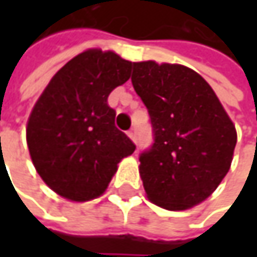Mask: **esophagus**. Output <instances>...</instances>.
<instances>
[{"label": "esophagus", "instance_id": "obj_1", "mask_svg": "<svg viewBox=\"0 0 257 257\" xmlns=\"http://www.w3.org/2000/svg\"><path fill=\"white\" fill-rule=\"evenodd\" d=\"M128 137L134 141V143H137V129L132 128L128 131Z\"/></svg>", "mask_w": 257, "mask_h": 257}]
</instances>
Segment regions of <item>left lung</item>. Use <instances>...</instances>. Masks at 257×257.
<instances>
[{
	"instance_id": "8db88e82",
	"label": "left lung",
	"mask_w": 257,
	"mask_h": 257,
	"mask_svg": "<svg viewBox=\"0 0 257 257\" xmlns=\"http://www.w3.org/2000/svg\"><path fill=\"white\" fill-rule=\"evenodd\" d=\"M132 86L144 102L153 144L140 155L147 198L167 210L207 199L229 171L236 131L211 86L193 70L134 62Z\"/></svg>"
}]
</instances>
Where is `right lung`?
Segmentation results:
<instances>
[{
	"label": "right lung",
	"mask_w": 257,
	"mask_h": 257,
	"mask_svg": "<svg viewBox=\"0 0 257 257\" xmlns=\"http://www.w3.org/2000/svg\"><path fill=\"white\" fill-rule=\"evenodd\" d=\"M132 62L90 49L67 62L35 102L26 143L44 183L71 201L104 193L135 144L116 128L110 92L129 78Z\"/></svg>",
	"instance_id": "add662e5"
}]
</instances>
